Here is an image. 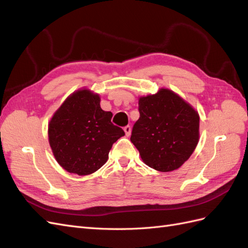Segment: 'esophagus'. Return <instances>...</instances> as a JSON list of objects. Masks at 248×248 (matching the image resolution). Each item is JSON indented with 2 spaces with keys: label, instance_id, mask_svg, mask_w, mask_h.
Masks as SVG:
<instances>
[{
  "label": "esophagus",
  "instance_id": "esophagus-1",
  "mask_svg": "<svg viewBox=\"0 0 248 248\" xmlns=\"http://www.w3.org/2000/svg\"><path fill=\"white\" fill-rule=\"evenodd\" d=\"M124 131H125V134H126V136H127V137H129V136H130V133H131V127H130V126H128V125L125 126V127H124Z\"/></svg>",
  "mask_w": 248,
  "mask_h": 248
}]
</instances>
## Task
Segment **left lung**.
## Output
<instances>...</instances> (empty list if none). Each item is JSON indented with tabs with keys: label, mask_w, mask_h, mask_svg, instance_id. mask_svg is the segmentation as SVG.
<instances>
[{
	"label": "left lung",
	"mask_w": 248,
	"mask_h": 248,
	"mask_svg": "<svg viewBox=\"0 0 248 248\" xmlns=\"http://www.w3.org/2000/svg\"><path fill=\"white\" fill-rule=\"evenodd\" d=\"M140 119L130 140L141 160L159 171L179 169L189 158L200 139V116L171 90L161 88L139 99Z\"/></svg>",
	"instance_id": "8db88e82"
}]
</instances>
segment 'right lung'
Wrapping results in <instances>:
<instances>
[{
  "label": "right lung",
  "mask_w": 248,
  "mask_h": 248,
  "mask_svg": "<svg viewBox=\"0 0 248 248\" xmlns=\"http://www.w3.org/2000/svg\"><path fill=\"white\" fill-rule=\"evenodd\" d=\"M111 117L91 90L79 89L67 97L48 123L49 146L60 166L79 176L99 170L112 144L125 134Z\"/></svg>",
  "instance_id": "obj_1"
}]
</instances>
